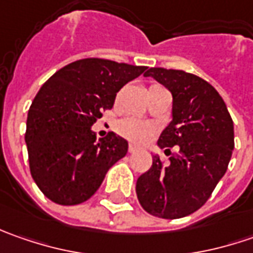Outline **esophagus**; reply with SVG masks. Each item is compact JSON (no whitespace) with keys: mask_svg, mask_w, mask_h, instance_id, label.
I'll return each instance as SVG.
<instances>
[{"mask_svg":"<svg viewBox=\"0 0 253 253\" xmlns=\"http://www.w3.org/2000/svg\"><path fill=\"white\" fill-rule=\"evenodd\" d=\"M138 151H139V148L135 146V145H129V146H128V152H129V153H135V152Z\"/></svg>","mask_w":253,"mask_h":253,"instance_id":"34e87169","label":"esophagus"}]
</instances>
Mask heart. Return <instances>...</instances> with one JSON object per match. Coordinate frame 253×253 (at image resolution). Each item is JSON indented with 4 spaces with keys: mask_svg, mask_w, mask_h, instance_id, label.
I'll list each match as a JSON object with an SVG mask.
<instances>
[{
    "mask_svg": "<svg viewBox=\"0 0 253 253\" xmlns=\"http://www.w3.org/2000/svg\"><path fill=\"white\" fill-rule=\"evenodd\" d=\"M155 85H151V87H155ZM115 128H117V132L124 138L132 142H136V143H143L148 141L149 136L155 131V126L152 124L138 120V118H132V117L121 120L117 124Z\"/></svg>",
    "mask_w": 253,
    "mask_h": 253,
    "instance_id": "heart-1",
    "label": "heart"
}]
</instances>
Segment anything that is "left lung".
<instances>
[{
  "mask_svg": "<svg viewBox=\"0 0 253 253\" xmlns=\"http://www.w3.org/2000/svg\"><path fill=\"white\" fill-rule=\"evenodd\" d=\"M145 77L163 84L173 97L171 122L158 145L179 146L163 165L152 156V168L136 181L142 209L155 217L181 218L206 204L225 174L234 151V122L218 91L199 76L151 67Z\"/></svg>",
  "mask_w": 253,
  "mask_h": 253,
  "instance_id": "obj_1",
  "label": "left lung"
}]
</instances>
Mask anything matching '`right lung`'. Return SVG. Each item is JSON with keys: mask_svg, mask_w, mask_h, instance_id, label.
Wrapping results in <instances>:
<instances>
[{"mask_svg": "<svg viewBox=\"0 0 253 253\" xmlns=\"http://www.w3.org/2000/svg\"><path fill=\"white\" fill-rule=\"evenodd\" d=\"M145 70L90 57L64 66L41 87L28 112L25 142L31 174L47 199L62 206L87 201L126 155L124 138L110 132L95 141L91 126Z\"/></svg>", "mask_w": 253, "mask_h": 253, "instance_id": "obj_1", "label": "right lung"}]
</instances>
